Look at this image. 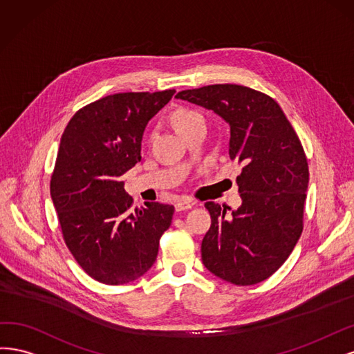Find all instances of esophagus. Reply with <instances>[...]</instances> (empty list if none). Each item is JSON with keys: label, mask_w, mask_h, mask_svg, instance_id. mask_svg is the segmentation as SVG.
I'll return each mask as SVG.
<instances>
[{"label": "esophagus", "mask_w": 354, "mask_h": 354, "mask_svg": "<svg viewBox=\"0 0 354 354\" xmlns=\"http://www.w3.org/2000/svg\"><path fill=\"white\" fill-rule=\"evenodd\" d=\"M194 204H196V203L188 200V198H179V200L176 201V204H175V209H176V212L188 210V209H191V207L194 206Z\"/></svg>", "instance_id": "esophagus-1"}]
</instances>
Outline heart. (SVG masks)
Masks as SVG:
<instances>
[{
  "instance_id": "heart-1",
  "label": "heart",
  "mask_w": 354,
  "mask_h": 354,
  "mask_svg": "<svg viewBox=\"0 0 354 354\" xmlns=\"http://www.w3.org/2000/svg\"><path fill=\"white\" fill-rule=\"evenodd\" d=\"M174 122H175V128L178 132L191 127V124H194V123H204L203 116L200 115V113L194 111V110H184V109L178 110L175 113Z\"/></svg>"
}]
</instances>
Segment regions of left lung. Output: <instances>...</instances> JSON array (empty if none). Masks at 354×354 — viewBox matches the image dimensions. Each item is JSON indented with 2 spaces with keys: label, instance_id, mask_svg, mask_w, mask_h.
I'll use <instances>...</instances> for the list:
<instances>
[{
  "label": "left lung",
  "instance_id": "1",
  "mask_svg": "<svg viewBox=\"0 0 354 354\" xmlns=\"http://www.w3.org/2000/svg\"><path fill=\"white\" fill-rule=\"evenodd\" d=\"M176 98L213 110L231 129L230 157L243 163L236 210L204 204L212 226L201 260L235 285L268 279L291 254L303 231L309 167L297 133L278 102L252 88L219 84L180 91Z\"/></svg>",
  "mask_w": 354,
  "mask_h": 354
}]
</instances>
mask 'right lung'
Segmentation results:
<instances>
[{
    "label": "right lung",
    "instance_id": "1",
    "mask_svg": "<svg viewBox=\"0 0 354 354\" xmlns=\"http://www.w3.org/2000/svg\"><path fill=\"white\" fill-rule=\"evenodd\" d=\"M175 89L122 93L91 102L67 123L51 176L66 245L91 278L122 285L141 278L158 253L175 207H132L122 176L141 162L147 123Z\"/></svg>",
    "mask_w": 354,
    "mask_h": 354
}]
</instances>
